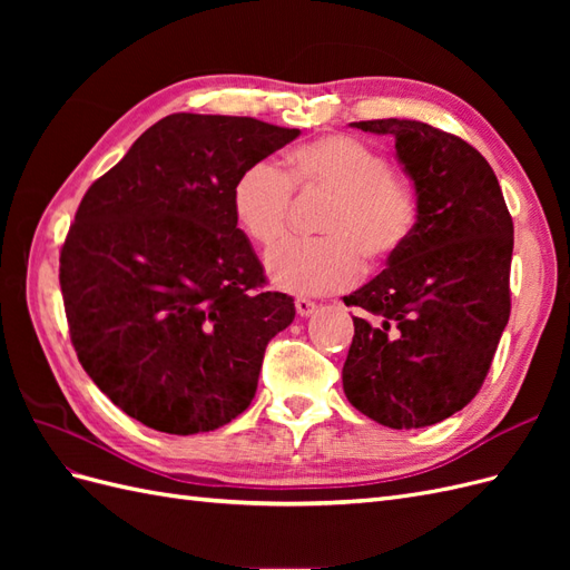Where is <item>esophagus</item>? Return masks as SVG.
<instances>
[{
    "label": "esophagus",
    "mask_w": 570,
    "mask_h": 570,
    "mask_svg": "<svg viewBox=\"0 0 570 570\" xmlns=\"http://www.w3.org/2000/svg\"><path fill=\"white\" fill-rule=\"evenodd\" d=\"M295 308H297L299 316H312L316 312V302L299 297V299H295Z\"/></svg>",
    "instance_id": "34e87169"
}]
</instances>
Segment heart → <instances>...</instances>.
Masks as SVG:
<instances>
[{
	"label": "heart",
	"instance_id": "1",
	"mask_svg": "<svg viewBox=\"0 0 570 570\" xmlns=\"http://www.w3.org/2000/svg\"><path fill=\"white\" fill-rule=\"evenodd\" d=\"M292 189L323 193L331 202L318 218L321 237L287 239L266 268L295 295H327L352 287L373 266L400 254L419 223V195L392 174L381 149L354 135H323L292 147L283 168L254 161L237 174L230 204L237 226L258 247H273L287 230Z\"/></svg>",
	"mask_w": 570,
	"mask_h": 570
}]
</instances>
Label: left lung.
I'll return each mask as SVG.
<instances>
[{
	"label": "left lung",
	"instance_id": "8db88e82",
	"mask_svg": "<svg viewBox=\"0 0 570 570\" xmlns=\"http://www.w3.org/2000/svg\"><path fill=\"white\" fill-rule=\"evenodd\" d=\"M392 135L419 195L416 230L387 268L344 297L364 308L342 368L344 394L375 423L433 425L469 404L511 314L513 220L482 154L421 120L352 124Z\"/></svg>",
	"mask_w": 570,
	"mask_h": 570
}]
</instances>
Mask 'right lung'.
<instances>
[{
	"mask_svg": "<svg viewBox=\"0 0 570 570\" xmlns=\"http://www.w3.org/2000/svg\"><path fill=\"white\" fill-rule=\"evenodd\" d=\"M297 135L249 116L170 114L85 193L59 256L68 333L130 419L195 435L252 404L295 299L266 292L230 189Z\"/></svg>",
	"mask_w": 570,
	"mask_h": 570,
	"instance_id": "add662e5",
	"label": "right lung"
}]
</instances>
